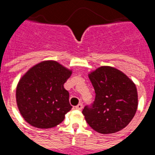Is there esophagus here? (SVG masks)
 <instances>
[{"instance_id": "esophagus-1", "label": "esophagus", "mask_w": 155, "mask_h": 155, "mask_svg": "<svg viewBox=\"0 0 155 155\" xmlns=\"http://www.w3.org/2000/svg\"><path fill=\"white\" fill-rule=\"evenodd\" d=\"M75 109H76V110H81L83 109V104H79L78 105H76V106H75Z\"/></svg>"}]
</instances>
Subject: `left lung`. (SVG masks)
Instances as JSON below:
<instances>
[{
	"label": "left lung",
	"mask_w": 155,
	"mask_h": 155,
	"mask_svg": "<svg viewBox=\"0 0 155 155\" xmlns=\"http://www.w3.org/2000/svg\"><path fill=\"white\" fill-rule=\"evenodd\" d=\"M95 92L92 107L82 113L88 124L104 134L116 133L130 124L138 108L135 84L116 68L101 66L88 74Z\"/></svg>",
	"instance_id": "obj_1"
}]
</instances>
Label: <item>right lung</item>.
<instances>
[{"mask_svg": "<svg viewBox=\"0 0 155 155\" xmlns=\"http://www.w3.org/2000/svg\"><path fill=\"white\" fill-rule=\"evenodd\" d=\"M72 70L55 61L33 65L20 79L15 91L16 104L24 120L31 126L50 129L57 126L71 110L69 92L64 84Z\"/></svg>", "mask_w": 155, "mask_h": 155, "instance_id": "obj_1", "label": "right lung"}]
</instances>
